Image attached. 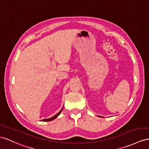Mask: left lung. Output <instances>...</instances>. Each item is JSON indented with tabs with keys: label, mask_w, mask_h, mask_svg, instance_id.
I'll use <instances>...</instances> for the list:
<instances>
[{
	"label": "left lung",
	"mask_w": 149,
	"mask_h": 149,
	"mask_svg": "<svg viewBox=\"0 0 149 149\" xmlns=\"http://www.w3.org/2000/svg\"><path fill=\"white\" fill-rule=\"evenodd\" d=\"M99 117H102V116H98Z\"/></svg>",
	"instance_id": "obj_1"
}]
</instances>
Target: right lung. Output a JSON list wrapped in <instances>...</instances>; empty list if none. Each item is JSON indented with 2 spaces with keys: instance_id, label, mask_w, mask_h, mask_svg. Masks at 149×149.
<instances>
[{
  "instance_id": "obj_1",
  "label": "right lung",
  "mask_w": 149,
  "mask_h": 149,
  "mask_svg": "<svg viewBox=\"0 0 149 149\" xmlns=\"http://www.w3.org/2000/svg\"><path fill=\"white\" fill-rule=\"evenodd\" d=\"M62 110H63V108H62V109L60 110V111L57 113L56 114H55V116H53V117H52V118H48V119H44V120H43V121H52V120H53L54 119H55L56 118H57L58 116V115H60V114L61 113V112L62 111Z\"/></svg>"
}]
</instances>
